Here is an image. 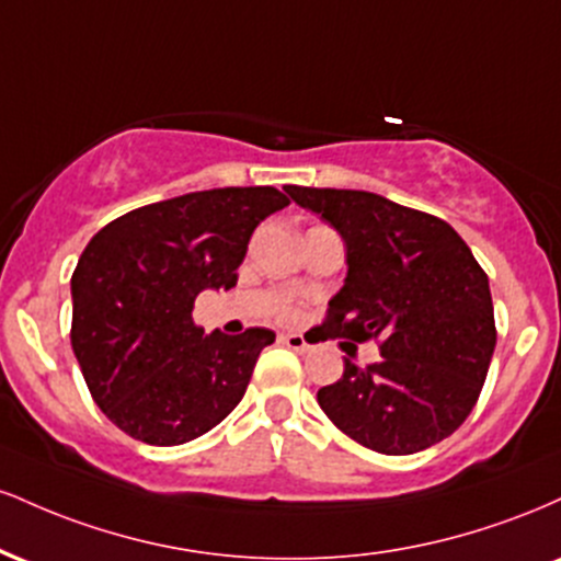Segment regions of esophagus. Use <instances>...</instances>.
<instances>
[{"instance_id": "esophagus-1", "label": "esophagus", "mask_w": 561, "mask_h": 561, "mask_svg": "<svg viewBox=\"0 0 561 561\" xmlns=\"http://www.w3.org/2000/svg\"><path fill=\"white\" fill-rule=\"evenodd\" d=\"M282 343H285L287 347H293V351H298V353H306L308 347V340L302 337V334H298V332H287V334H282Z\"/></svg>"}]
</instances>
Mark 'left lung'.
<instances>
[{
  "label": "left lung",
  "instance_id": "left-lung-1",
  "mask_svg": "<svg viewBox=\"0 0 561 561\" xmlns=\"http://www.w3.org/2000/svg\"><path fill=\"white\" fill-rule=\"evenodd\" d=\"M287 195L330 221L347 248L345 285L321 334L375 340L382 356L369 366L345 358L343 377L317 392L321 411L388 456L456 433L478 403L495 347L491 287L472 250L443 218L375 192L289 184Z\"/></svg>",
  "mask_w": 561,
  "mask_h": 561
}]
</instances>
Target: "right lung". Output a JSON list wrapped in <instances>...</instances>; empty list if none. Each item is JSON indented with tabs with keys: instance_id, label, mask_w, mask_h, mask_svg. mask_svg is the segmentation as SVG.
Masks as SVG:
<instances>
[{
	"instance_id": "1",
	"label": "right lung",
	"mask_w": 561,
	"mask_h": 561,
	"mask_svg": "<svg viewBox=\"0 0 561 561\" xmlns=\"http://www.w3.org/2000/svg\"><path fill=\"white\" fill-rule=\"evenodd\" d=\"M285 205L274 186L190 192L128 210L83 248L70 345L94 403L134 440L182 446L242 401L274 332L203 334L192 308L237 285L255 227Z\"/></svg>"
}]
</instances>
